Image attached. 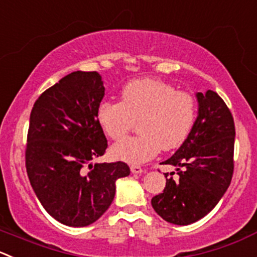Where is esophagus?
Segmentation results:
<instances>
[{
    "mask_svg": "<svg viewBox=\"0 0 257 257\" xmlns=\"http://www.w3.org/2000/svg\"><path fill=\"white\" fill-rule=\"evenodd\" d=\"M131 171H132V173H134V174H141V173H143L144 169L142 168L141 166H131Z\"/></svg>",
    "mask_w": 257,
    "mask_h": 257,
    "instance_id": "34e87169",
    "label": "esophagus"
}]
</instances>
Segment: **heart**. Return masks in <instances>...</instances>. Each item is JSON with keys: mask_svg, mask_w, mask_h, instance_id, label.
<instances>
[{"mask_svg": "<svg viewBox=\"0 0 257 257\" xmlns=\"http://www.w3.org/2000/svg\"><path fill=\"white\" fill-rule=\"evenodd\" d=\"M195 98L177 91L158 79H138L126 84L121 101L104 100L98 108V121L109 138H124L141 121V136L126 138L111 149L115 158L132 164L144 163L163 151L178 148L191 132L196 119Z\"/></svg>", "mask_w": 257, "mask_h": 257, "instance_id": "1", "label": "heart"}]
</instances>
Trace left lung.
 Wrapping results in <instances>:
<instances>
[{"instance_id": "1", "label": "left lung", "mask_w": 257, "mask_h": 257, "mask_svg": "<svg viewBox=\"0 0 257 257\" xmlns=\"http://www.w3.org/2000/svg\"><path fill=\"white\" fill-rule=\"evenodd\" d=\"M198 115L188 137L169 159L177 178L166 176L163 193L152 198L154 211L167 222L189 225L205 217L222 198L233 173L235 123L220 95L197 93ZM174 172H171L173 176Z\"/></svg>"}]
</instances>
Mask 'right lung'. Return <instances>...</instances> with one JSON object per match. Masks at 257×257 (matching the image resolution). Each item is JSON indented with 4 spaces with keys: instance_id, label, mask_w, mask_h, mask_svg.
I'll list each match as a JSON object with an SVG mask.
<instances>
[{
    "instance_id": "add662e5",
    "label": "right lung",
    "mask_w": 257,
    "mask_h": 257,
    "mask_svg": "<svg viewBox=\"0 0 257 257\" xmlns=\"http://www.w3.org/2000/svg\"><path fill=\"white\" fill-rule=\"evenodd\" d=\"M104 91L96 71H74L45 90L30 115V183L47 213L71 227L100 218L113 202L115 181L131 173L124 162L91 163L108 148L96 116Z\"/></svg>"
}]
</instances>
